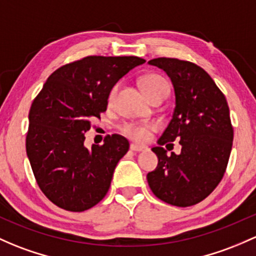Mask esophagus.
I'll list each match as a JSON object with an SVG mask.
<instances>
[{
    "instance_id": "esophagus-1",
    "label": "esophagus",
    "mask_w": 256,
    "mask_h": 256,
    "mask_svg": "<svg viewBox=\"0 0 256 256\" xmlns=\"http://www.w3.org/2000/svg\"><path fill=\"white\" fill-rule=\"evenodd\" d=\"M130 150H134V152H141V150H146V147L140 146V144H131Z\"/></svg>"
}]
</instances>
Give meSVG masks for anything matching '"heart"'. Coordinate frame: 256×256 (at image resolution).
Masks as SVG:
<instances>
[{"label":"heart","instance_id":"1","mask_svg":"<svg viewBox=\"0 0 256 256\" xmlns=\"http://www.w3.org/2000/svg\"><path fill=\"white\" fill-rule=\"evenodd\" d=\"M140 84H141L142 90H144V93L146 94L148 99L157 96V94L169 90V86L166 80L162 77L157 76V74H147V76L142 77L141 80H140ZM116 90L118 86H115L112 92H110V103L115 98ZM122 132L128 137L132 138L134 141L142 144V142L148 141L150 134L153 132V126L150 125V124H126V125L122 126Z\"/></svg>","mask_w":256,"mask_h":256}]
</instances>
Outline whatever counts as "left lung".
I'll return each instance as SVG.
<instances>
[{
  "label": "left lung",
  "instance_id": "8db88e82",
  "mask_svg": "<svg viewBox=\"0 0 256 256\" xmlns=\"http://www.w3.org/2000/svg\"><path fill=\"white\" fill-rule=\"evenodd\" d=\"M172 80L176 108L153 147L158 164L147 182L158 198L170 205L192 206L206 198L223 178L233 142L227 100L204 68L189 61L158 58L148 61ZM180 140V155L169 158L162 146Z\"/></svg>",
  "mask_w": 256,
  "mask_h": 256
}]
</instances>
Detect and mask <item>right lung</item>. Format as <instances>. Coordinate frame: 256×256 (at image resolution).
Instances as JSON below:
<instances>
[{
	"instance_id": "1",
	"label": "right lung",
	"mask_w": 256,
	"mask_h": 256,
	"mask_svg": "<svg viewBox=\"0 0 256 256\" xmlns=\"http://www.w3.org/2000/svg\"><path fill=\"white\" fill-rule=\"evenodd\" d=\"M146 62L137 56H87L56 70L29 112L26 148L38 185L56 206L82 212L103 200L128 150L120 135L84 146L90 121L106 110L112 87Z\"/></svg>"
}]
</instances>
